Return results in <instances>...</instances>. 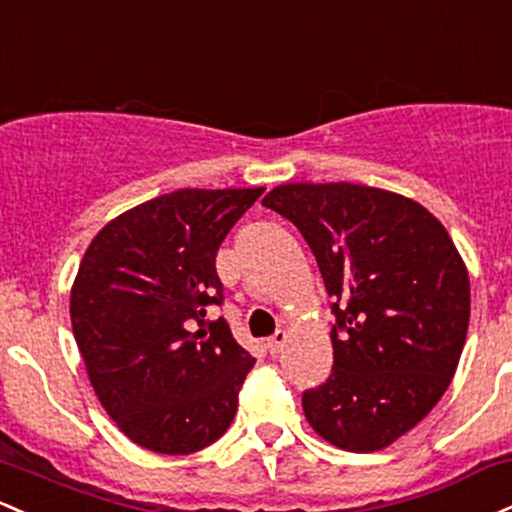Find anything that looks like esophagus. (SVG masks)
<instances>
[{"instance_id":"obj_1","label":"esophagus","mask_w":512,"mask_h":512,"mask_svg":"<svg viewBox=\"0 0 512 512\" xmlns=\"http://www.w3.org/2000/svg\"><path fill=\"white\" fill-rule=\"evenodd\" d=\"M286 340H289V333H286V330H277V333H274L272 338L267 340V350H269V355H274V357H277L279 352L284 350Z\"/></svg>"}]
</instances>
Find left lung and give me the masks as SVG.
<instances>
[{
	"mask_svg": "<svg viewBox=\"0 0 512 512\" xmlns=\"http://www.w3.org/2000/svg\"><path fill=\"white\" fill-rule=\"evenodd\" d=\"M335 296L333 374L303 393L308 425L347 452L393 445L428 415L462 357L469 272L447 228L408 196L350 182L279 184Z\"/></svg>",
	"mask_w": 512,
	"mask_h": 512,
	"instance_id": "8db88e82",
	"label": "left lung"
}]
</instances>
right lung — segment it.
Masks as SVG:
<instances>
[{"label": "right lung", "mask_w": 512, "mask_h": 512, "mask_svg": "<svg viewBox=\"0 0 512 512\" xmlns=\"http://www.w3.org/2000/svg\"><path fill=\"white\" fill-rule=\"evenodd\" d=\"M255 189H177L111 218L70 291L89 384L119 430L160 454H192L233 423L255 359L223 318L216 252Z\"/></svg>", "instance_id": "right-lung-1"}]
</instances>
